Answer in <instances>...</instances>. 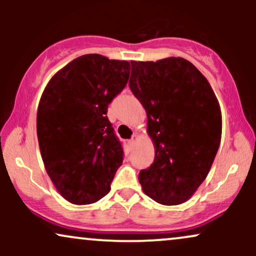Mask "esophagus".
<instances>
[{
  "label": "esophagus",
  "instance_id": "obj_1",
  "mask_svg": "<svg viewBox=\"0 0 256 256\" xmlns=\"http://www.w3.org/2000/svg\"><path fill=\"white\" fill-rule=\"evenodd\" d=\"M137 138H138V137L136 136V134H134V136H132V137L130 138V140H128V146H134V143H136Z\"/></svg>",
  "mask_w": 256,
  "mask_h": 256
}]
</instances>
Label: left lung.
<instances>
[{
	"label": "left lung",
	"instance_id": "8db88e82",
	"mask_svg": "<svg viewBox=\"0 0 256 256\" xmlns=\"http://www.w3.org/2000/svg\"><path fill=\"white\" fill-rule=\"evenodd\" d=\"M130 89L148 116L155 158L140 172L143 192L158 204H180L210 172L222 138V112L201 72L183 58L131 61Z\"/></svg>",
	"mask_w": 256,
	"mask_h": 256
}]
</instances>
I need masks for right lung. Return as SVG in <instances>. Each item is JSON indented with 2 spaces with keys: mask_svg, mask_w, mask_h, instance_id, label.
<instances>
[{
  "mask_svg": "<svg viewBox=\"0 0 256 256\" xmlns=\"http://www.w3.org/2000/svg\"><path fill=\"white\" fill-rule=\"evenodd\" d=\"M130 70L128 61L83 55L43 91L37 112L40 154L55 188L71 204H94L110 192L124 150L107 110L128 84Z\"/></svg>",
  "mask_w": 256,
  "mask_h": 256,
  "instance_id": "right-lung-1",
  "label": "right lung"
}]
</instances>
